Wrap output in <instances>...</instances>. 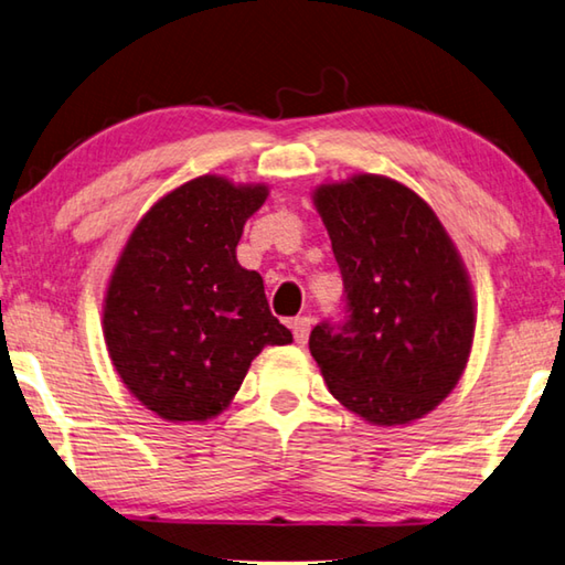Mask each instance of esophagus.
<instances>
[{"mask_svg":"<svg viewBox=\"0 0 565 565\" xmlns=\"http://www.w3.org/2000/svg\"><path fill=\"white\" fill-rule=\"evenodd\" d=\"M310 329H312V319H310V317H297L295 322H292L295 342H297V344H305L307 337H310Z\"/></svg>","mask_w":565,"mask_h":565,"instance_id":"obj_1","label":"esophagus"}]
</instances>
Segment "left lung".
<instances>
[{"label": "left lung", "mask_w": 565, "mask_h": 565, "mask_svg": "<svg viewBox=\"0 0 565 565\" xmlns=\"http://www.w3.org/2000/svg\"><path fill=\"white\" fill-rule=\"evenodd\" d=\"M344 280L342 319L310 351L332 396L374 425L423 418L460 381L475 337L465 265L425 201L393 179L315 191Z\"/></svg>", "instance_id": "left-lung-1"}]
</instances>
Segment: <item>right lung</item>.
<instances>
[{
	"mask_svg": "<svg viewBox=\"0 0 565 565\" xmlns=\"http://www.w3.org/2000/svg\"><path fill=\"white\" fill-rule=\"evenodd\" d=\"M265 199V186L191 179L147 211L115 265L105 342L125 386L164 420L218 415L263 347L292 342L260 275L236 260Z\"/></svg>",
	"mask_w": 565,
	"mask_h": 565,
	"instance_id": "obj_1",
	"label": "right lung"
}]
</instances>
